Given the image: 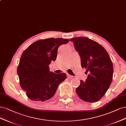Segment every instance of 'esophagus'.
<instances>
[{"instance_id":"esophagus-1","label":"esophagus","mask_w":126,"mask_h":126,"mask_svg":"<svg viewBox=\"0 0 126 126\" xmlns=\"http://www.w3.org/2000/svg\"><path fill=\"white\" fill-rule=\"evenodd\" d=\"M66 75H67V77L68 79H73V76L70 75V74H67Z\"/></svg>"}]
</instances>
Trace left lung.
Returning a JSON list of instances; mask_svg holds the SVG:
<instances>
[{
    "instance_id": "obj_1",
    "label": "left lung",
    "mask_w": 126,
    "mask_h": 126,
    "mask_svg": "<svg viewBox=\"0 0 126 126\" xmlns=\"http://www.w3.org/2000/svg\"><path fill=\"white\" fill-rule=\"evenodd\" d=\"M80 58L81 66L89 74L85 82L80 80L76 93L79 98L87 102L100 100L111 83L113 65L106 50L98 43L86 37L70 39Z\"/></svg>"
}]
</instances>
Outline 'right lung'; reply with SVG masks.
I'll list each match as a JSON object with an SVG mask.
<instances>
[{
  "label": "right lung",
  "mask_w": 126,
  "mask_h": 126,
  "mask_svg": "<svg viewBox=\"0 0 126 126\" xmlns=\"http://www.w3.org/2000/svg\"><path fill=\"white\" fill-rule=\"evenodd\" d=\"M69 39L48 38L31 44L23 51L17 68L19 83L31 100L44 101L53 96L59 85L67 78L63 73L50 71L48 65L56 59L59 47Z\"/></svg>",
  "instance_id": "right-lung-1"
}]
</instances>
